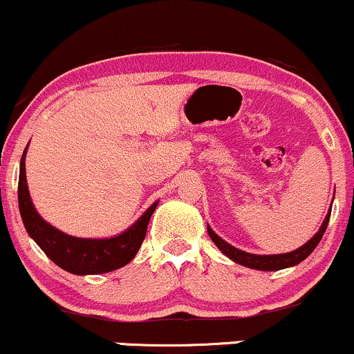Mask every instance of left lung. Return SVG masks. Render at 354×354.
<instances>
[{"label": "left lung", "instance_id": "1", "mask_svg": "<svg viewBox=\"0 0 354 354\" xmlns=\"http://www.w3.org/2000/svg\"><path fill=\"white\" fill-rule=\"evenodd\" d=\"M330 214H331V207H330V211H328L325 221H323L322 227L318 229V232L315 234L312 239L306 242V244L299 247L297 250H292V252H287V254H277V255L249 254V252H244V250L236 249V247H232L231 244H227V242L221 239V237L214 231H212L209 225H207V234H209L212 242H214V244L219 247L221 252H223L224 255H227L229 259H232L234 262L241 263V266L250 267V269L272 272V270L285 269V267L297 266V263L305 261V259L313 252L315 247L318 245V242L322 241L323 234H325V231H326L328 221H330Z\"/></svg>", "mask_w": 354, "mask_h": 354}]
</instances>
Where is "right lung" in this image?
Here are the masks:
<instances>
[{
	"label": "right lung",
	"mask_w": 354,
	"mask_h": 354,
	"mask_svg": "<svg viewBox=\"0 0 354 354\" xmlns=\"http://www.w3.org/2000/svg\"><path fill=\"white\" fill-rule=\"evenodd\" d=\"M24 156H26V150L21 158L18 183L21 218L29 236L36 241V244L44 250V254L55 266L75 275H92L120 269L135 257L147 236L148 223L158 203H153L142 218L125 232L110 239H80V237L67 236L46 223L34 209L26 185Z\"/></svg>",
	"instance_id": "add662e5"
}]
</instances>
